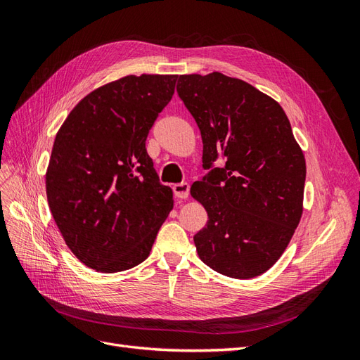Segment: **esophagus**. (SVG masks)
<instances>
[{
	"label": "esophagus",
	"instance_id": "obj_1",
	"mask_svg": "<svg viewBox=\"0 0 360 360\" xmlns=\"http://www.w3.org/2000/svg\"><path fill=\"white\" fill-rule=\"evenodd\" d=\"M172 191H174V195H176V197L180 198V200H184V198L189 197V184L188 183L174 184Z\"/></svg>",
	"mask_w": 360,
	"mask_h": 360
}]
</instances>
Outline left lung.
I'll use <instances>...</instances> for the list:
<instances>
[{"label": "left lung", "instance_id": "8db88e82", "mask_svg": "<svg viewBox=\"0 0 360 360\" xmlns=\"http://www.w3.org/2000/svg\"><path fill=\"white\" fill-rule=\"evenodd\" d=\"M177 93L202 138L210 172L191 188L209 216L193 236L204 264L225 276L263 275L284 254L303 212L307 163L281 105L225 76L181 75ZM224 157L226 165L213 169Z\"/></svg>", "mask_w": 360, "mask_h": 360}]
</instances>
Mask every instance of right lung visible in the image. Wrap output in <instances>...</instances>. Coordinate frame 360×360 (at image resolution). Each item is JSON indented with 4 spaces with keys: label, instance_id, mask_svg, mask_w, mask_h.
<instances>
[{
    "label": "right lung",
    "instance_id": "1",
    "mask_svg": "<svg viewBox=\"0 0 360 360\" xmlns=\"http://www.w3.org/2000/svg\"><path fill=\"white\" fill-rule=\"evenodd\" d=\"M179 75H129L76 105L53 141L48 204L81 263L102 274L132 269L150 255L172 210L146 139L172 99Z\"/></svg>",
    "mask_w": 360,
    "mask_h": 360
}]
</instances>
